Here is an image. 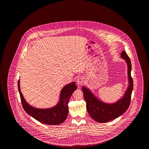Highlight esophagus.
I'll use <instances>...</instances> for the list:
<instances>
[{"instance_id":"esophagus-1","label":"esophagus","mask_w":149,"mask_h":149,"mask_svg":"<svg viewBox=\"0 0 149 149\" xmlns=\"http://www.w3.org/2000/svg\"><path fill=\"white\" fill-rule=\"evenodd\" d=\"M84 78L83 77H79L77 78V83L78 84V85H83L84 83Z\"/></svg>"}]
</instances>
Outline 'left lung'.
<instances>
[{
	"label": "left lung",
	"instance_id": "8db88e82",
	"mask_svg": "<svg viewBox=\"0 0 149 149\" xmlns=\"http://www.w3.org/2000/svg\"><path fill=\"white\" fill-rule=\"evenodd\" d=\"M121 57L125 60L128 66V76L129 86L124 95L117 102L109 104L98 99L95 95L86 87H82L86 107L89 114L92 118L99 123H106L122 115L129 107L132 93L134 87L133 80L131 76L132 63L126 52L123 50Z\"/></svg>",
	"mask_w": 149,
	"mask_h": 149
}]
</instances>
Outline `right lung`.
<instances>
[{
	"label": "right lung",
	"mask_w": 149,
	"mask_h": 149,
	"mask_svg": "<svg viewBox=\"0 0 149 149\" xmlns=\"http://www.w3.org/2000/svg\"><path fill=\"white\" fill-rule=\"evenodd\" d=\"M17 84L22 106L28 114L40 123L51 125L60 124L66 120L68 113V101L73 93L77 88L75 82L70 83L62 88L60 101L56 106L43 109L33 107L27 103L20 90V80L18 81Z\"/></svg>",
	"instance_id": "add662e5"
}]
</instances>
